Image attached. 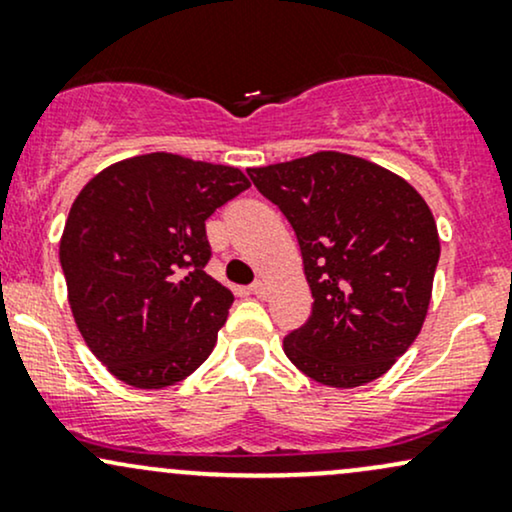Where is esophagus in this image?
Segmentation results:
<instances>
[{"label":"esophagus","instance_id":"esophagus-1","mask_svg":"<svg viewBox=\"0 0 512 512\" xmlns=\"http://www.w3.org/2000/svg\"><path fill=\"white\" fill-rule=\"evenodd\" d=\"M250 291H252V293H255V296H257V298H267V284H264V281H262V279H257V281H255V284H252V286H250Z\"/></svg>","mask_w":512,"mask_h":512}]
</instances>
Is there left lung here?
Returning <instances> with one entry per match:
<instances>
[{
	"instance_id": "8db88e82",
	"label": "left lung",
	"mask_w": 512,
	"mask_h": 512,
	"mask_svg": "<svg viewBox=\"0 0 512 512\" xmlns=\"http://www.w3.org/2000/svg\"><path fill=\"white\" fill-rule=\"evenodd\" d=\"M301 245L313 291L284 351L308 378L358 387L419 337L440 257L431 209L407 180L363 158L320 151L248 170Z\"/></svg>"
}]
</instances>
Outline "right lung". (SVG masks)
<instances>
[{"label": "right lung", "instance_id": "right-lung-1", "mask_svg": "<svg viewBox=\"0 0 512 512\" xmlns=\"http://www.w3.org/2000/svg\"><path fill=\"white\" fill-rule=\"evenodd\" d=\"M248 187L238 168L158 151L105 168L74 199L60 243L69 305L117 380L158 390L207 361L233 293L204 272V221Z\"/></svg>", "mask_w": 512, "mask_h": 512}]
</instances>
